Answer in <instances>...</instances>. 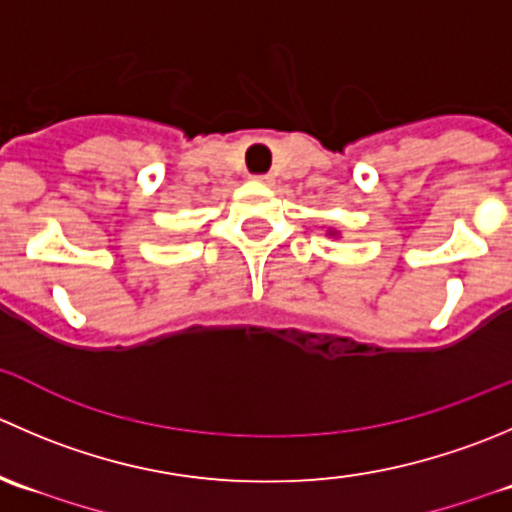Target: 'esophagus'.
<instances>
[{"label":"esophagus","mask_w":512,"mask_h":512,"mask_svg":"<svg viewBox=\"0 0 512 512\" xmlns=\"http://www.w3.org/2000/svg\"><path fill=\"white\" fill-rule=\"evenodd\" d=\"M252 180L260 182V185H270V182H272V175H252Z\"/></svg>","instance_id":"1"}]
</instances>
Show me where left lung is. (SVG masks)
I'll return each mask as SVG.
<instances>
[{
    "label": "left lung",
    "instance_id": "left-lung-1",
    "mask_svg": "<svg viewBox=\"0 0 512 512\" xmlns=\"http://www.w3.org/2000/svg\"><path fill=\"white\" fill-rule=\"evenodd\" d=\"M330 235H332V232H330Z\"/></svg>",
    "mask_w": 512,
    "mask_h": 512
}]
</instances>
